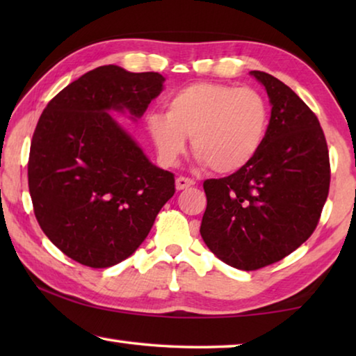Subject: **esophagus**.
I'll list each match as a JSON object with an SVG mask.
<instances>
[{
    "mask_svg": "<svg viewBox=\"0 0 356 356\" xmlns=\"http://www.w3.org/2000/svg\"><path fill=\"white\" fill-rule=\"evenodd\" d=\"M193 184H195V182H193L191 179L180 176V177L176 179V190H179V191H180V190H186V188H188V186H191Z\"/></svg>",
    "mask_w": 356,
    "mask_h": 356,
    "instance_id": "1",
    "label": "esophagus"
}]
</instances>
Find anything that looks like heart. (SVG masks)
<instances>
[{
    "instance_id": "heart-1",
    "label": "heart",
    "mask_w": 356,
    "mask_h": 356,
    "mask_svg": "<svg viewBox=\"0 0 356 356\" xmlns=\"http://www.w3.org/2000/svg\"><path fill=\"white\" fill-rule=\"evenodd\" d=\"M270 127L267 99L252 88L197 81L165 100V114L150 113L146 129L159 161L174 166L186 138L201 165L218 174L242 171L262 149Z\"/></svg>"
}]
</instances>
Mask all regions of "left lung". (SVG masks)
Returning <instances> with one entry per match:
<instances>
[{
  "label": "left lung",
  "mask_w": 356,
  "mask_h": 356,
  "mask_svg": "<svg viewBox=\"0 0 356 356\" xmlns=\"http://www.w3.org/2000/svg\"><path fill=\"white\" fill-rule=\"evenodd\" d=\"M267 91L272 114L256 159L204 182V243L222 262L257 270L291 254L311 237L330 188L323 130L308 105L273 75L251 70Z\"/></svg>",
  "instance_id": "8db88e82"
}]
</instances>
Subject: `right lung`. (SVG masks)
Returning a JSON list of instances; mask_svg holds the SVG:
<instances>
[{
	"label": "right lung",
	"instance_id": "add662e5",
	"mask_svg": "<svg viewBox=\"0 0 356 356\" xmlns=\"http://www.w3.org/2000/svg\"><path fill=\"white\" fill-rule=\"evenodd\" d=\"M156 72L102 65L65 86L34 130L28 184L42 231L65 256L106 268L134 254L171 200L155 166L111 113L140 119L163 91Z\"/></svg>",
	"mask_w": 356,
	"mask_h": 356
}]
</instances>
